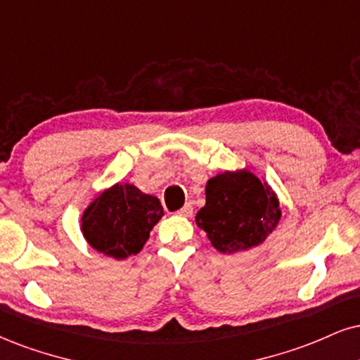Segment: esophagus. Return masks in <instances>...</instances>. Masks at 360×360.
<instances>
[{
  "mask_svg": "<svg viewBox=\"0 0 360 360\" xmlns=\"http://www.w3.org/2000/svg\"><path fill=\"white\" fill-rule=\"evenodd\" d=\"M177 214L184 216V218H189V216L193 214V205H191V202H186V205L181 207L179 211H177Z\"/></svg>",
  "mask_w": 360,
  "mask_h": 360,
  "instance_id": "34e87169",
  "label": "esophagus"
}]
</instances>
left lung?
<instances>
[{
    "label": "left lung",
    "mask_w": 360,
    "mask_h": 360,
    "mask_svg": "<svg viewBox=\"0 0 360 360\" xmlns=\"http://www.w3.org/2000/svg\"><path fill=\"white\" fill-rule=\"evenodd\" d=\"M281 218L280 202L271 188L248 169L216 174L206 183V205L196 224L221 253L262 245Z\"/></svg>",
    "instance_id": "8db88e82"
}]
</instances>
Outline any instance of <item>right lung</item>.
Returning <instances> with one entry per match:
<instances>
[{"mask_svg":"<svg viewBox=\"0 0 360 360\" xmlns=\"http://www.w3.org/2000/svg\"><path fill=\"white\" fill-rule=\"evenodd\" d=\"M164 216L161 201L134 184H114L86 206L82 235L94 250L115 259L137 255Z\"/></svg>","mask_w":360,"mask_h":360,"instance_id":"add662e5","label":"right lung"}]
</instances>
